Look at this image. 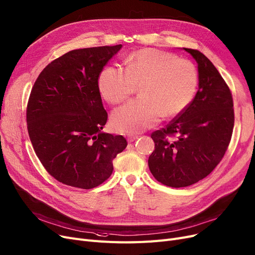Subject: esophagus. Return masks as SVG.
<instances>
[{"label":"esophagus","mask_w":255,"mask_h":255,"mask_svg":"<svg viewBox=\"0 0 255 255\" xmlns=\"http://www.w3.org/2000/svg\"><path fill=\"white\" fill-rule=\"evenodd\" d=\"M138 139V136L137 135H129L128 137V142H134L135 140H137Z\"/></svg>","instance_id":"obj_1"}]
</instances>
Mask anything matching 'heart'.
Returning <instances> with one entry per match:
<instances>
[{
    "label": "heart",
    "mask_w": 255,
    "mask_h": 255,
    "mask_svg": "<svg viewBox=\"0 0 255 255\" xmlns=\"http://www.w3.org/2000/svg\"><path fill=\"white\" fill-rule=\"evenodd\" d=\"M125 70L106 67L99 75L98 87L111 105H119L139 86L140 99L114 112L112 124L120 133H138L154 127L161 115L174 117L191 104L199 86L196 66L174 53L144 48L130 53Z\"/></svg>",
    "instance_id": "1"
}]
</instances>
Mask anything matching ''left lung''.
Returning a JSON list of instances; mask_svg holds the SVG:
<instances>
[{
	"instance_id": "obj_1",
	"label": "left lung",
	"mask_w": 255,
	"mask_h": 255,
	"mask_svg": "<svg viewBox=\"0 0 255 255\" xmlns=\"http://www.w3.org/2000/svg\"><path fill=\"white\" fill-rule=\"evenodd\" d=\"M183 49L198 64L199 90L185 111L151 134L155 150L148 157L155 179L176 188L195 184L216 168L234 125L232 96L217 68L200 51Z\"/></svg>"
}]
</instances>
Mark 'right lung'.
Instances as JSON below:
<instances>
[{
    "mask_svg": "<svg viewBox=\"0 0 255 255\" xmlns=\"http://www.w3.org/2000/svg\"><path fill=\"white\" fill-rule=\"evenodd\" d=\"M122 45L72 50L38 75L27 106V128L39 161L66 185L94 188L113 172L125 137L103 131L106 112L98 87L104 67Z\"/></svg>",
    "mask_w": 255,
    "mask_h": 255,
    "instance_id": "right-lung-1",
    "label": "right lung"
}]
</instances>
